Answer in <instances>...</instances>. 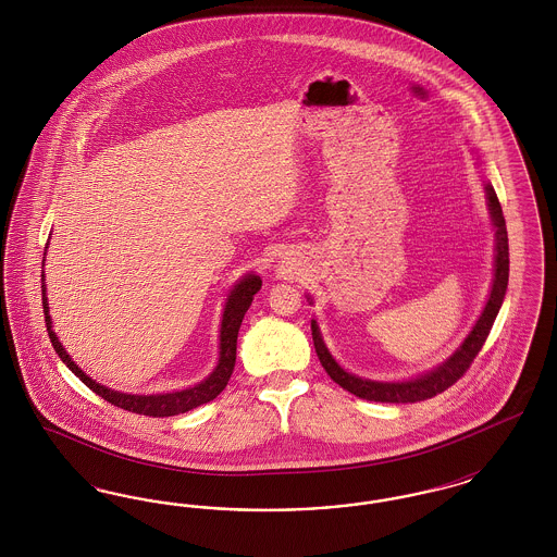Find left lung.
<instances>
[{"mask_svg":"<svg viewBox=\"0 0 557 557\" xmlns=\"http://www.w3.org/2000/svg\"><path fill=\"white\" fill-rule=\"evenodd\" d=\"M486 198H488V211L495 223V238H497V257H495V280H493V290L488 296V302L482 311V315L476 321L474 330L466 338V343L455 350V355L449 357L441 368H436L430 373H425L418 380L411 382H397V384H384V382H371V380H361L352 373L343 370L330 355V350L323 345L321 334H319L318 323L311 321V332H313V345L318 352L319 363L327 375L346 388L348 393L357 395L366 400H375V403H420L425 398L436 397L445 393L449 386H453L470 366L474 363L478 352L482 345L488 338V332L495 323V318L502 309L505 290H507V280H509V244H507V230H505V216L499 205V198L495 194L493 186H486Z\"/></svg>","mask_w":557,"mask_h":557,"instance_id":"1","label":"left lung"}]
</instances>
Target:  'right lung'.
I'll use <instances>...</instances> for the list:
<instances>
[{"label": "right lung", "instance_id": "obj_1", "mask_svg": "<svg viewBox=\"0 0 557 557\" xmlns=\"http://www.w3.org/2000/svg\"><path fill=\"white\" fill-rule=\"evenodd\" d=\"M263 282L259 275H246L238 286L232 290V296L227 298L225 311H223V323H221V357H219V366L214 368L211 375L200 382L194 388H187L182 393H166V395H123L116 391H110L107 386L96 384L89 375H85L77 368V363L66 355V350L58 343L55 334L52 330V319H50V307H48V296H46V282H44V273H41V300H44V315H46V327L52 341L53 350L58 352V357L66 363V368L73 371L81 382L94 391L96 395L108 400L114 407H121L125 411L139 413V416H148V418H169V416H180L186 413L189 409H196L205 403H209L214 397H219V393L227 386L232 371L236 366V345H238L239 325L244 313L248 311L252 296L261 290Z\"/></svg>", "mask_w": 557, "mask_h": 557}]
</instances>
